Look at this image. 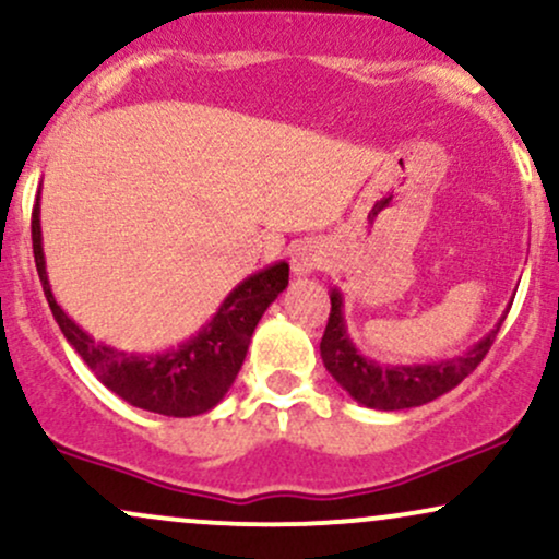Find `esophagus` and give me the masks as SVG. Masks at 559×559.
Listing matches in <instances>:
<instances>
[{
    "instance_id": "34e87169",
    "label": "esophagus",
    "mask_w": 559,
    "mask_h": 559,
    "mask_svg": "<svg viewBox=\"0 0 559 559\" xmlns=\"http://www.w3.org/2000/svg\"><path fill=\"white\" fill-rule=\"evenodd\" d=\"M329 262V252L318 241H301L292 252V271L297 275H310Z\"/></svg>"
}]
</instances>
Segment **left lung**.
<instances>
[{
	"mask_svg": "<svg viewBox=\"0 0 559 559\" xmlns=\"http://www.w3.org/2000/svg\"><path fill=\"white\" fill-rule=\"evenodd\" d=\"M342 307V294H338V288H333L331 316L325 323L323 342H320V357H323L325 370L336 378L338 386L352 400L373 409L420 407V404L433 402L436 396L452 391L478 368L486 352L491 349L493 338H497L499 325H502V320H499L497 329L486 333L465 355L452 357V360L431 365H378L362 357L357 346L352 344Z\"/></svg>",
	"mask_w": 559,
	"mask_h": 559,
	"instance_id": "1",
	"label": "left lung"
}]
</instances>
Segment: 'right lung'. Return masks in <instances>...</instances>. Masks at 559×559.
<instances>
[{
	"instance_id": "1",
	"label": "right lung",
	"mask_w": 559,
	"mask_h": 559,
	"mask_svg": "<svg viewBox=\"0 0 559 559\" xmlns=\"http://www.w3.org/2000/svg\"><path fill=\"white\" fill-rule=\"evenodd\" d=\"M31 239H34V260L41 278L44 297L49 310L66 333V338L92 368V373L115 391L120 400L150 413L168 418H191L213 409L226 396L230 383L239 376L247 357L249 338L258 329L262 312L271 307L288 286V265L275 262L265 271L249 275L228 294L213 320L183 342L178 349L159 355H131L115 346L94 342L86 331L70 320L57 305L47 278V262L41 249V221H38V197L31 213Z\"/></svg>"
}]
</instances>
